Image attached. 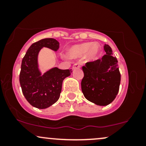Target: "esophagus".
Wrapping results in <instances>:
<instances>
[{
  "mask_svg": "<svg viewBox=\"0 0 146 146\" xmlns=\"http://www.w3.org/2000/svg\"><path fill=\"white\" fill-rule=\"evenodd\" d=\"M81 67V65H80V64L79 63H75L73 64V69H75V68H79Z\"/></svg>",
  "mask_w": 146,
  "mask_h": 146,
  "instance_id": "obj_1",
  "label": "esophagus"
}]
</instances>
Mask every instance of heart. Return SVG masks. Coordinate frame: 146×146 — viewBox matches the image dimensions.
I'll return each mask as SVG.
<instances>
[{"instance_id":"heart-1","label":"heart","mask_w":146,"mask_h":146,"mask_svg":"<svg viewBox=\"0 0 146 146\" xmlns=\"http://www.w3.org/2000/svg\"><path fill=\"white\" fill-rule=\"evenodd\" d=\"M100 46L98 43L84 42L76 44L68 49V56L70 58H78L84 56L87 61H94L98 59L100 53Z\"/></svg>"}]
</instances>
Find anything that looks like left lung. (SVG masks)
Instances as JSON below:
<instances>
[{
    "label": "left lung",
    "mask_w": 146,
    "mask_h": 146,
    "mask_svg": "<svg viewBox=\"0 0 146 146\" xmlns=\"http://www.w3.org/2000/svg\"><path fill=\"white\" fill-rule=\"evenodd\" d=\"M102 59L87 62L82 66L84 76L82 90L85 98L98 106H107L115 100L119 89L121 74L112 48L105 44Z\"/></svg>",
    "instance_id": "obj_1"
}]
</instances>
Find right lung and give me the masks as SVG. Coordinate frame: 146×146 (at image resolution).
<instances>
[{"label": "right lung", "instance_id": "add662e5", "mask_svg": "<svg viewBox=\"0 0 146 146\" xmlns=\"http://www.w3.org/2000/svg\"><path fill=\"white\" fill-rule=\"evenodd\" d=\"M57 51L59 42L53 38H44L33 43L22 60L20 84L27 102L39 109L48 108L60 98L62 82L71 75V69L52 68L42 74L38 68V56L42 48Z\"/></svg>", "mask_w": 146, "mask_h": 146}]
</instances>
